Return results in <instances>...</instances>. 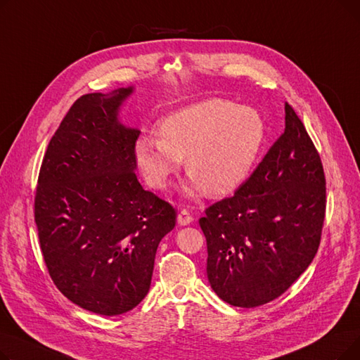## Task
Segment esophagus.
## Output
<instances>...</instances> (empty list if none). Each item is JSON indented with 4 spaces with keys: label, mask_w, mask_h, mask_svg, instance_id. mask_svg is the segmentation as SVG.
Wrapping results in <instances>:
<instances>
[{
    "label": "esophagus",
    "mask_w": 360,
    "mask_h": 360,
    "mask_svg": "<svg viewBox=\"0 0 360 360\" xmlns=\"http://www.w3.org/2000/svg\"><path fill=\"white\" fill-rule=\"evenodd\" d=\"M193 220H194V217H193V214L190 213V210L182 209V210L179 212V214H178V223H179L181 226L190 224V223H193Z\"/></svg>",
    "instance_id": "obj_1"
}]
</instances>
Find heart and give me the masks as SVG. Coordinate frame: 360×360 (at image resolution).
I'll return each mask as SVG.
<instances>
[{
    "mask_svg": "<svg viewBox=\"0 0 360 360\" xmlns=\"http://www.w3.org/2000/svg\"><path fill=\"white\" fill-rule=\"evenodd\" d=\"M266 124L259 112L210 98L169 113L159 134L137 140L136 162L147 184L165 188L182 166L193 174L191 191L228 194L248 178L259 155Z\"/></svg>",
    "mask_w": 360,
    "mask_h": 360,
    "instance_id": "b5f03b06",
    "label": "heart"
}]
</instances>
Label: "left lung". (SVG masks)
Returning <instances> with one entry per match:
<instances>
[{
	"instance_id": "1",
	"label": "left lung",
	"mask_w": 360,
	"mask_h": 360,
	"mask_svg": "<svg viewBox=\"0 0 360 360\" xmlns=\"http://www.w3.org/2000/svg\"><path fill=\"white\" fill-rule=\"evenodd\" d=\"M326 204L319 153L286 103L285 132L235 195L207 207L200 219L212 289L239 308L285 293L318 251Z\"/></svg>"
}]
</instances>
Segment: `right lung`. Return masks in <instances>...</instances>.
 Masks as SVG:
<instances>
[{
    "label": "right lung",
    "mask_w": 360,
    "mask_h": 360,
    "mask_svg": "<svg viewBox=\"0 0 360 360\" xmlns=\"http://www.w3.org/2000/svg\"><path fill=\"white\" fill-rule=\"evenodd\" d=\"M131 93H89L72 103L48 144L34 195L55 286L72 304L108 316L146 297L159 242L176 223L174 207L137 179L140 131L118 121Z\"/></svg>",
    "instance_id": "add662e5"
}]
</instances>
